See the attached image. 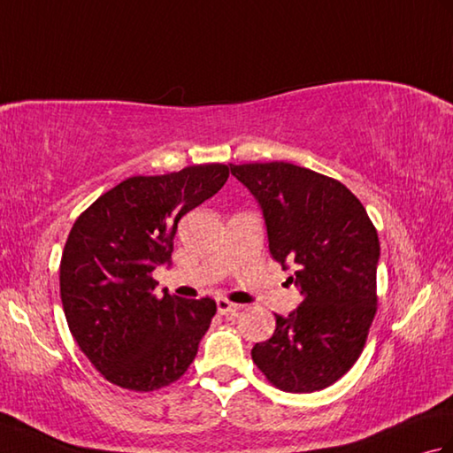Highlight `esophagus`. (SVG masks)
<instances>
[{
  "instance_id": "esophagus-1",
  "label": "esophagus",
  "mask_w": 453,
  "mask_h": 453,
  "mask_svg": "<svg viewBox=\"0 0 453 453\" xmlns=\"http://www.w3.org/2000/svg\"><path fill=\"white\" fill-rule=\"evenodd\" d=\"M216 305H218L219 315H235L239 310H242V305L229 302V300H226V297H218Z\"/></svg>"
}]
</instances>
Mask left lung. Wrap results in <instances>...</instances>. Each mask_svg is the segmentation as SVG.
Returning <instances> with one entry per match:
<instances>
[{"mask_svg": "<svg viewBox=\"0 0 453 453\" xmlns=\"http://www.w3.org/2000/svg\"><path fill=\"white\" fill-rule=\"evenodd\" d=\"M229 167L263 210L274 261L296 265L288 280L302 294L253 346V362L282 391L329 388L358 360L378 310V232L362 202L321 173L284 161Z\"/></svg>", "mask_w": 453, "mask_h": 453, "instance_id": "left-lung-1", "label": "left lung"}]
</instances>
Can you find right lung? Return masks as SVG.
Wrapping results in <instances>:
<instances>
[{
	"label": "right lung",
	"instance_id": "right-lung-1",
	"mask_svg": "<svg viewBox=\"0 0 453 453\" xmlns=\"http://www.w3.org/2000/svg\"><path fill=\"white\" fill-rule=\"evenodd\" d=\"M227 177L221 163L130 177L75 219L60 263L64 313L81 352L114 386L156 391L195 360L216 302L157 297L151 273L171 261L179 219Z\"/></svg>",
	"mask_w": 453,
	"mask_h": 453
}]
</instances>
